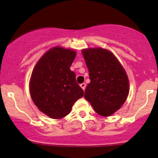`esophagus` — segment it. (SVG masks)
Listing matches in <instances>:
<instances>
[{
	"instance_id": "34e87169",
	"label": "esophagus",
	"mask_w": 158,
	"mask_h": 158,
	"mask_svg": "<svg viewBox=\"0 0 158 158\" xmlns=\"http://www.w3.org/2000/svg\"><path fill=\"white\" fill-rule=\"evenodd\" d=\"M80 86L83 89V90H85V88H86V84L85 83H82L80 84Z\"/></svg>"
}]
</instances>
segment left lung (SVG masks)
I'll use <instances>...</instances> for the list:
<instances>
[{
    "mask_svg": "<svg viewBox=\"0 0 158 158\" xmlns=\"http://www.w3.org/2000/svg\"><path fill=\"white\" fill-rule=\"evenodd\" d=\"M90 83L84 98L99 115L108 117L120 108L129 94L125 71L114 55L101 48L82 50Z\"/></svg>",
    "mask_w": 158,
    "mask_h": 158,
    "instance_id": "obj_1",
    "label": "left lung"
}]
</instances>
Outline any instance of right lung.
Masks as SVG:
<instances>
[{
    "label": "right lung",
    "mask_w": 158,
    "mask_h": 158,
    "mask_svg": "<svg viewBox=\"0 0 158 158\" xmlns=\"http://www.w3.org/2000/svg\"><path fill=\"white\" fill-rule=\"evenodd\" d=\"M76 52L54 47L43 55L33 71L30 93L40 111L53 119L69 114L73 104L84 96L70 66Z\"/></svg>",
    "instance_id": "right-lung-1"
}]
</instances>
